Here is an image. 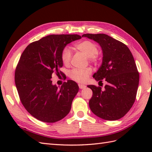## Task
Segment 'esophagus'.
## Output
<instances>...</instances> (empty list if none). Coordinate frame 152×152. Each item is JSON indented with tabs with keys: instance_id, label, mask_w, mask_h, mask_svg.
Wrapping results in <instances>:
<instances>
[{
	"instance_id": "1",
	"label": "esophagus",
	"mask_w": 152,
	"mask_h": 152,
	"mask_svg": "<svg viewBox=\"0 0 152 152\" xmlns=\"http://www.w3.org/2000/svg\"><path fill=\"white\" fill-rule=\"evenodd\" d=\"M78 86H79V88L80 89H83V88H85L86 87V85L81 84V83H80V84H78Z\"/></svg>"
}]
</instances>
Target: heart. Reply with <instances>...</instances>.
Masks as SVG:
<instances>
[{
  "instance_id": "heart-1",
  "label": "heart",
  "mask_w": 152,
  "mask_h": 152,
  "mask_svg": "<svg viewBox=\"0 0 152 152\" xmlns=\"http://www.w3.org/2000/svg\"><path fill=\"white\" fill-rule=\"evenodd\" d=\"M76 49L81 51L86 56L89 58L91 62H96L98 60V47L93 42L89 40H84L77 43L75 45ZM72 53L69 47H65L61 53V59L63 63L67 65L69 64L72 58ZM91 74V70L87 69H73L70 73V76L74 81L77 82L82 83L86 82L90 74Z\"/></svg>"
}]
</instances>
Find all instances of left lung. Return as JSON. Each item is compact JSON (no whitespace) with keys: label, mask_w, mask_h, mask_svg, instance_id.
Listing matches in <instances>:
<instances>
[{"label":"left lung","mask_w":152,"mask_h":152,"mask_svg":"<svg viewBox=\"0 0 152 152\" xmlns=\"http://www.w3.org/2000/svg\"><path fill=\"white\" fill-rule=\"evenodd\" d=\"M99 43L102 50V63L93 77L99 83L107 82L104 89L89 85L93 96L89 108L105 120H117L129 111L136 99L139 73L130 50L124 43L105 34H84Z\"/></svg>","instance_id":"obj_1"}]
</instances>
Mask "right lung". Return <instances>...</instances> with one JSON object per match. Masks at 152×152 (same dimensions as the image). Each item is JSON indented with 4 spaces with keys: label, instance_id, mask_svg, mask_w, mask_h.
<instances>
[{
    "label": "right lung",
    "instance_id": "1",
    "mask_svg": "<svg viewBox=\"0 0 152 152\" xmlns=\"http://www.w3.org/2000/svg\"><path fill=\"white\" fill-rule=\"evenodd\" d=\"M78 34H51L28 45L22 53L15 70V83L25 108L41 121L54 123L69 114L78 92L72 80L61 88L52 84L53 73H64L61 53L71 42L81 38Z\"/></svg>",
    "mask_w": 152,
    "mask_h": 152
}]
</instances>
